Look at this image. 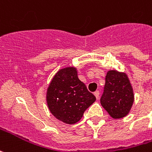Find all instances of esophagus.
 I'll return each instance as SVG.
<instances>
[{
	"instance_id": "esophagus-1",
	"label": "esophagus",
	"mask_w": 152,
	"mask_h": 152,
	"mask_svg": "<svg viewBox=\"0 0 152 152\" xmlns=\"http://www.w3.org/2000/svg\"><path fill=\"white\" fill-rule=\"evenodd\" d=\"M94 95L96 96V99L99 98V95H100V93H99V91H96L95 93H94Z\"/></svg>"
}]
</instances>
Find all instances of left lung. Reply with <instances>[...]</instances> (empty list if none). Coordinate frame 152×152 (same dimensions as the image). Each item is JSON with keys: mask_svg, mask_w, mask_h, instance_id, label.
Instances as JSON below:
<instances>
[{"mask_svg": "<svg viewBox=\"0 0 152 152\" xmlns=\"http://www.w3.org/2000/svg\"><path fill=\"white\" fill-rule=\"evenodd\" d=\"M134 101L133 88L127 75L117 70L108 71L101 104L110 116L119 119L128 115Z\"/></svg>", "mask_w": 152, "mask_h": 152, "instance_id": "left-lung-1", "label": "left lung"}]
</instances>
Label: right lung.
Returning a JSON list of instances; mask_svg holds the SVG:
<instances>
[{"label":"right lung","instance_id":"add662e5","mask_svg":"<svg viewBox=\"0 0 152 152\" xmlns=\"http://www.w3.org/2000/svg\"><path fill=\"white\" fill-rule=\"evenodd\" d=\"M46 100L55 118L66 124H75L96 101L93 93L80 80L75 67H66L55 74L47 88Z\"/></svg>","mask_w":152,"mask_h":152}]
</instances>
